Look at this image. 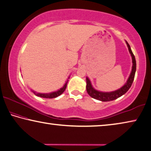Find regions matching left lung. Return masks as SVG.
<instances>
[{"mask_svg":"<svg viewBox=\"0 0 151 151\" xmlns=\"http://www.w3.org/2000/svg\"><path fill=\"white\" fill-rule=\"evenodd\" d=\"M126 42V44H127L128 49H129V51L130 54H131L132 58V63H133V66H132V69L131 74L128 78V79L126 82L125 84L123 85L122 87H121L120 89H119L116 91H111V92H102L98 91L93 88L92 87L91 81L88 78V77L86 78V89L87 93H88L89 95L91 96V98H93L96 100L102 101V102H109V101H112L115 100V99L121 97V96L124 95V94L127 92L128 90L129 89L130 87H131L132 83H133L134 76H135V73H136V59H135V56L132 52L131 47H130L129 45L128 44L127 41Z\"/></svg>","mask_w":151,"mask_h":151,"instance_id":"8db88e82","label":"left lung"}]
</instances>
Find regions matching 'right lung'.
<instances>
[{
    "mask_svg": "<svg viewBox=\"0 0 151 151\" xmlns=\"http://www.w3.org/2000/svg\"><path fill=\"white\" fill-rule=\"evenodd\" d=\"M69 78V77H68ZM68 80H67V81L65 83V85L62 87L61 89H60L58 91H54V92H51V93H36L35 91H33V93L35 94L37 96H39V97L40 98H57L58 96H59L61 95L62 93H64V91H65V89L66 88L67 86V83H68Z\"/></svg>",
    "mask_w": 151,
    "mask_h": 151,
    "instance_id": "right-lung-1",
    "label": "right lung"
}]
</instances>
